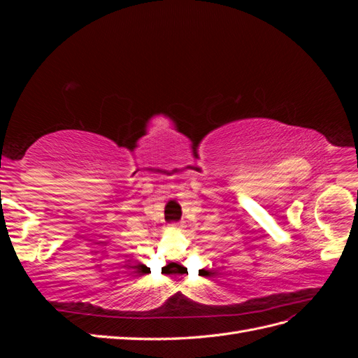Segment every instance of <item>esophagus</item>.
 Here are the masks:
<instances>
[{
	"label": "esophagus",
	"instance_id": "esophagus-1",
	"mask_svg": "<svg viewBox=\"0 0 358 358\" xmlns=\"http://www.w3.org/2000/svg\"><path fill=\"white\" fill-rule=\"evenodd\" d=\"M171 227H173V229H179L180 224H179V222H173V224H171Z\"/></svg>",
	"mask_w": 358,
	"mask_h": 358
}]
</instances>
